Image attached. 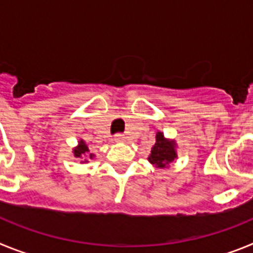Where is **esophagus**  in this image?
Listing matches in <instances>:
<instances>
[{"label":"esophagus","instance_id":"obj_1","mask_svg":"<svg viewBox=\"0 0 253 253\" xmlns=\"http://www.w3.org/2000/svg\"><path fill=\"white\" fill-rule=\"evenodd\" d=\"M114 140H115V143H123L125 140V137H124V135H123V134L118 133L115 135V137H114Z\"/></svg>","mask_w":253,"mask_h":253}]
</instances>
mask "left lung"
<instances>
[{"instance_id":"8db88e82","label":"left lung","mask_w":253,"mask_h":253,"mask_svg":"<svg viewBox=\"0 0 253 253\" xmlns=\"http://www.w3.org/2000/svg\"><path fill=\"white\" fill-rule=\"evenodd\" d=\"M175 158H177L175 140L166 139L163 133L158 131L148 161L157 169H166Z\"/></svg>"}]
</instances>
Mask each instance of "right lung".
<instances>
[{"label":"right lung","mask_w":253,"mask_h":253,"mask_svg":"<svg viewBox=\"0 0 253 253\" xmlns=\"http://www.w3.org/2000/svg\"><path fill=\"white\" fill-rule=\"evenodd\" d=\"M88 152H90V149H88V147L86 146L84 140H82V139L78 142V146L73 149V154H75V157L82 158V160H84L86 156H88V158H93V156H95V154L88 153ZM82 162H87V161H82Z\"/></svg>","instance_id":"add662e5"}]
</instances>
